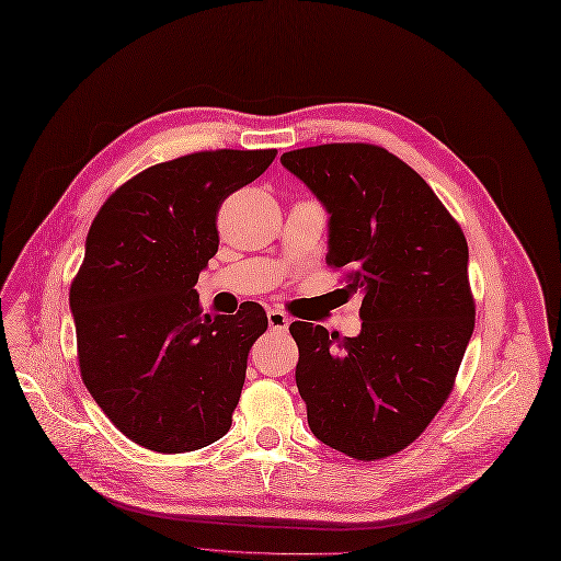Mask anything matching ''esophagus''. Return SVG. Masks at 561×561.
<instances>
[{"instance_id": "obj_1", "label": "esophagus", "mask_w": 561, "mask_h": 561, "mask_svg": "<svg viewBox=\"0 0 561 561\" xmlns=\"http://www.w3.org/2000/svg\"><path fill=\"white\" fill-rule=\"evenodd\" d=\"M266 319H270L272 331H285L289 327V317L283 310H270L266 312Z\"/></svg>"}]
</instances>
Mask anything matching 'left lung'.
<instances>
[{
	"label": "left lung",
	"instance_id": "8db88e82",
	"mask_svg": "<svg viewBox=\"0 0 561 561\" xmlns=\"http://www.w3.org/2000/svg\"><path fill=\"white\" fill-rule=\"evenodd\" d=\"M283 167L324 203L327 262L360 291L356 337L291 322L310 432L358 461L409 447L445 404L474 329L468 242L407 162L381 146L324 144L283 152Z\"/></svg>",
	"mask_w": 561,
	"mask_h": 561
}]
</instances>
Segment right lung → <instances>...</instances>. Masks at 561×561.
<instances>
[{"mask_svg": "<svg viewBox=\"0 0 561 561\" xmlns=\"http://www.w3.org/2000/svg\"><path fill=\"white\" fill-rule=\"evenodd\" d=\"M276 150H203L154 164L104 201L70 285L82 381L137 445L180 455L226 436L262 306L201 314L198 274L219 251L221 203Z\"/></svg>", "mask_w": 561, "mask_h": 561, "instance_id": "add662e5", "label": "right lung"}]
</instances>
